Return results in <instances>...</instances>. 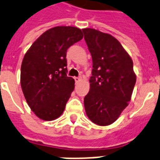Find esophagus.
Instances as JSON below:
<instances>
[{
    "label": "esophagus",
    "instance_id": "34e87169",
    "mask_svg": "<svg viewBox=\"0 0 160 160\" xmlns=\"http://www.w3.org/2000/svg\"><path fill=\"white\" fill-rule=\"evenodd\" d=\"M74 79H75V81H76V84H78V83H79L80 81V80H81V79H80V77H75V78H74Z\"/></svg>",
    "mask_w": 160,
    "mask_h": 160
}]
</instances>
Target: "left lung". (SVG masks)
<instances>
[{"instance_id":"left-lung-1","label":"left lung","mask_w":160,"mask_h":160,"mask_svg":"<svg viewBox=\"0 0 160 160\" xmlns=\"http://www.w3.org/2000/svg\"><path fill=\"white\" fill-rule=\"evenodd\" d=\"M93 61L90 89L84 104L89 120L108 126L131 100L136 81L133 62L117 38L93 28H83Z\"/></svg>"}]
</instances>
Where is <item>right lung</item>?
<instances>
[{"label": "right lung", "instance_id": "add662e5", "mask_svg": "<svg viewBox=\"0 0 160 160\" xmlns=\"http://www.w3.org/2000/svg\"><path fill=\"white\" fill-rule=\"evenodd\" d=\"M82 38L80 28L57 26L44 32L25 53L20 72L22 91L40 119L55 120L64 112L75 89V80L67 76V51Z\"/></svg>", "mask_w": 160, "mask_h": 160}]
</instances>
